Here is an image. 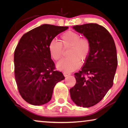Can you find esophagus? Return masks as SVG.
<instances>
[{"label": "esophagus", "instance_id": "1", "mask_svg": "<svg viewBox=\"0 0 128 128\" xmlns=\"http://www.w3.org/2000/svg\"><path fill=\"white\" fill-rule=\"evenodd\" d=\"M70 74H71V73H67V72H64V77H67V76H69V75H70Z\"/></svg>", "mask_w": 128, "mask_h": 128}]
</instances>
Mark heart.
<instances>
[{"label":"heart","mask_w":128,"mask_h":128,"mask_svg":"<svg viewBox=\"0 0 128 128\" xmlns=\"http://www.w3.org/2000/svg\"><path fill=\"white\" fill-rule=\"evenodd\" d=\"M78 33L68 31L61 36V42L52 40L48 44V50L51 58L58 60L63 56V47L69 48V57L63 59L56 64L58 69L65 72H70L79 66L80 62H84L90 53L91 45L86 38H81Z\"/></svg>","instance_id":"heart-1"}]
</instances>
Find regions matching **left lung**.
Returning a JSON list of instances; mask_svg holds the SVG:
<instances>
[{
	"instance_id": "8db88e82",
	"label": "left lung",
	"mask_w": 128,
	"mask_h": 128,
	"mask_svg": "<svg viewBox=\"0 0 128 128\" xmlns=\"http://www.w3.org/2000/svg\"><path fill=\"white\" fill-rule=\"evenodd\" d=\"M73 28L89 40L91 50L81 70L74 73L76 83L70 94L77 106L88 108L98 103L112 86L118 65L116 49L112 36L102 26L89 23Z\"/></svg>"
}]
</instances>
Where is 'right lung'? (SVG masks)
<instances>
[{"instance_id":"1","label":"right lung","mask_w":128,"mask_h":128,"mask_svg":"<svg viewBox=\"0 0 128 128\" xmlns=\"http://www.w3.org/2000/svg\"><path fill=\"white\" fill-rule=\"evenodd\" d=\"M68 28L43 24L24 34L19 41L14 54V76L21 96L29 104L48 102L56 84L64 78L62 72L55 70L48 44Z\"/></svg>"}]
</instances>
